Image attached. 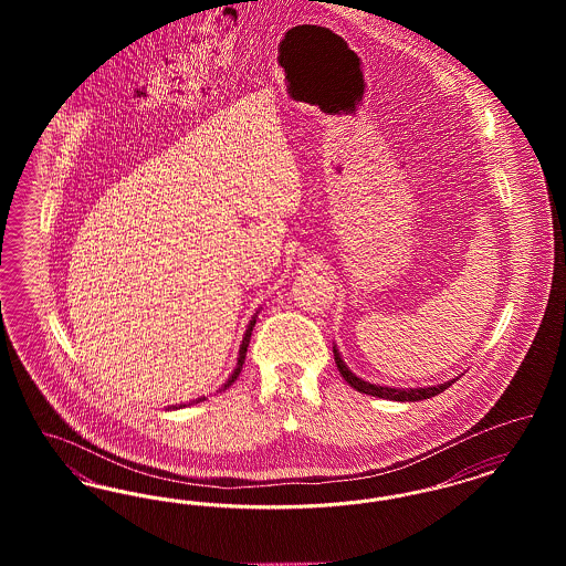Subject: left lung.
I'll list each match as a JSON object with an SVG mask.
<instances>
[{"label": "left lung", "instance_id": "obj_1", "mask_svg": "<svg viewBox=\"0 0 566 566\" xmlns=\"http://www.w3.org/2000/svg\"><path fill=\"white\" fill-rule=\"evenodd\" d=\"M335 354V363H337V369L342 377L350 384L354 390L363 392V395H371V397H379V399H388V401H422V399H431L434 395H441L446 388H450L457 379H450V381H443V384H437V386H424V388H390V386H377V384H369L360 377L354 376L348 365L342 360L337 348H333Z\"/></svg>", "mask_w": 566, "mask_h": 566}]
</instances>
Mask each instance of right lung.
Listing matches in <instances>:
<instances>
[{
	"label": "right lung",
	"mask_w": 566,
	"mask_h": 566,
	"mask_svg": "<svg viewBox=\"0 0 566 566\" xmlns=\"http://www.w3.org/2000/svg\"><path fill=\"white\" fill-rule=\"evenodd\" d=\"M259 314V312H256ZM256 314L252 316V321L248 323V328H245V333H243V339H242V346H240V358H238V365H235V369H233V374H231V377L227 379V384L222 386V390H227L235 379H238V376L242 374V367H243V360H245V352H248V344H250V335H252V326L256 324ZM201 401H206V397H201V399H195V401H190L189 405L195 403H201ZM180 407H187V405H171L169 409H180Z\"/></svg>",
	"instance_id": "1"
}]
</instances>
